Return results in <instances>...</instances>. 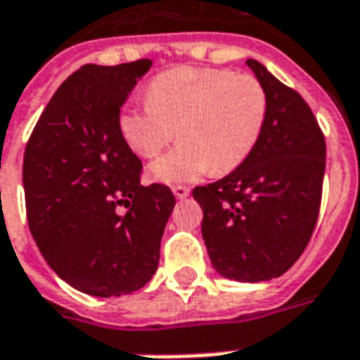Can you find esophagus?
<instances>
[{
    "label": "esophagus",
    "mask_w": 360,
    "mask_h": 360,
    "mask_svg": "<svg viewBox=\"0 0 360 360\" xmlns=\"http://www.w3.org/2000/svg\"><path fill=\"white\" fill-rule=\"evenodd\" d=\"M173 194H175V198L183 200V198H187L188 194H191V188L183 187V185H177V187H173Z\"/></svg>",
    "instance_id": "esophagus-1"
}]
</instances>
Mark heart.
Wrapping results in <instances>:
<instances>
[{
  "label": "heart",
  "mask_w": 360,
  "mask_h": 360,
  "mask_svg": "<svg viewBox=\"0 0 360 360\" xmlns=\"http://www.w3.org/2000/svg\"><path fill=\"white\" fill-rule=\"evenodd\" d=\"M267 112V91L252 74L179 66L150 82L148 101L124 106L118 126L141 158H154L177 129L179 145L148 172L158 183L181 185L240 166L262 137Z\"/></svg>",
  "instance_id": "heart-1"
}]
</instances>
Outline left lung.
<instances>
[{
  "instance_id": "8db88e82",
  "label": "left lung",
  "mask_w": 360,
  "mask_h": 360,
  "mask_svg": "<svg viewBox=\"0 0 360 360\" xmlns=\"http://www.w3.org/2000/svg\"><path fill=\"white\" fill-rule=\"evenodd\" d=\"M269 112L254 150L223 179L193 191L204 212L202 236L214 269L238 282L284 275L315 231L326 143L303 97L254 58Z\"/></svg>"
}]
</instances>
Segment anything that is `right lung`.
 <instances>
[{"instance_id": "1", "label": "right lung", "mask_w": 360, "mask_h": 360, "mask_svg": "<svg viewBox=\"0 0 360 360\" xmlns=\"http://www.w3.org/2000/svg\"><path fill=\"white\" fill-rule=\"evenodd\" d=\"M153 60L85 65L60 84L32 131L22 164L28 227L47 265L97 297L153 278L175 206L166 185H141V160L120 108Z\"/></svg>"}]
</instances>
